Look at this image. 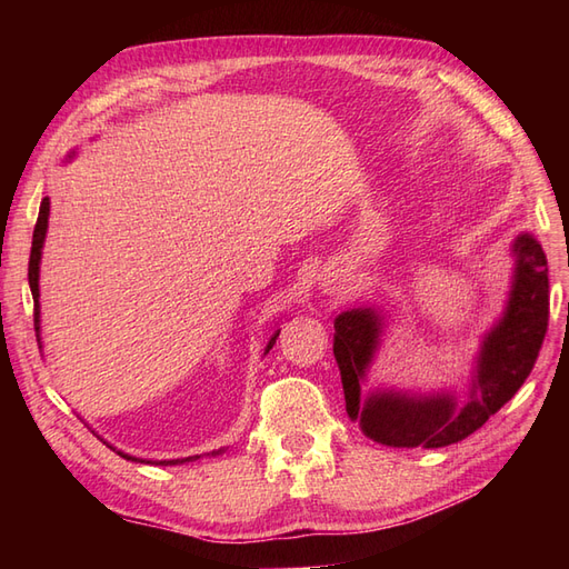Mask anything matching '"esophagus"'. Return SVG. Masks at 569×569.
Returning <instances> with one entry per match:
<instances>
[{"label":"esophagus","mask_w":569,"mask_h":569,"mask_svg":"<svg viewBox=\"0 0 569 569\" xmlns=\"http://www.w3.org/2000/svg\"><path fill=\"white\" fill-rule=\"evenodd\" d=\"M325 287H327V289H325V291H337V287H335V282H327V284H325Z\"/></svg>","instance_id":"esophagus-1"}]
</instances>
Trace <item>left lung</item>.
Returning a JSON list of instances; mask_svg holds the SVG:
<instances>
[{
    "label": "left lung",
    "mask_w": 569,
    "mask_h": 569,
    "mask_svg": "<svg viewBox=\"0 0 569 569\" xmlns=\"http://www.w3.org/2000/svg\"><path fill=\"white\" fill-rule=\"evenodd\" d=\"M515 270L501 318L481 339L468 399L451 389L406 391L363 382L382 343L380 308H351L335 318V358L347 412L363 435L393 449H441L458 443L506 406L529 377L548 330V263L529 232L512 242Z\"/></svg>",
    "instance_id": "left-lung-1"
}]
</instances>
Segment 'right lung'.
I'll return each mask as SVG.
<instances>
[{"mask_svg": "<svg viewBox=\"0 0 569 569\" xmlns=\"http://www.w3.org/2000/svg\"><path fill=\"white\" fill-rule=\"evenodd\" d=\"M73 159V153H68V161ZM47 226H49V197L42 199L40 203V216H38V226H36V232H32V249H30V263H28V282H30V291H32V301H36V332H38V341H40V261H42V247H44V237H47ZM280 330H274V335L270 337L268 347H266V353L272 349L274 339H278ZM109 449H113L111 443H107ZM120 458L126 460H132V462H147V465H182V462H192V460H199L201 456H189V458H178V460H147V458H134L130 453H123L113 449ZM226 449H218V451H211L209 456H218Z\"/></svg>", "mask_w": 569, "mask_h": 569, "instance_id": "right-lung-1", "label": "right lung"}]
</instances>
